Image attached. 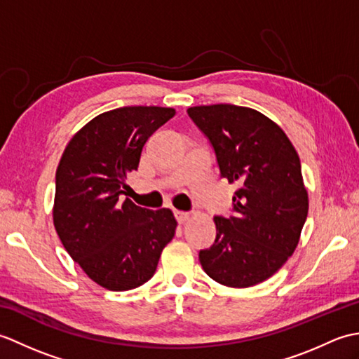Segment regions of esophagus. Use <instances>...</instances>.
<instances>
[{"label": "esophagus", "instance_id": "34e87169", "mask_svg": "<svg viewBox=\"0 0 359 359\" xmlns=\"http://www.w3.org/2000/svg\"><path fill=\"white\" fill-rule=\"evenodd\" d=\"M174 215H175V219L179 220V224H185L189 219V212H185V211H175Z\"/></svg>", "mask_w": 359, "mask_h": 359}]
</instances>
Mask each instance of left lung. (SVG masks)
I'll list each match as a JSON object with an SVG mask.
<instances>
[{"instance_id":"1","label":"left lung","mask_w":359,"mask_h":359,"mask_svg":"<svg viewBox=\"0 0 359 359\" xmlns=\"http://www.w3.org/2000/svg\"><path fill=\"white\" fill-rule=\"evenodd\" d=\"M187 112L215 149L220 177L239 187L233 215L215 216L216 241L201 250L202 269L226 287L256 285L293 255L306 224L299 156L285 133L255 109L210 104Z\"/></svg>"}]
</instances>
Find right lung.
I'll return each instance as SVG.
<instances>
[{"label": "right lung", "mask_w": 359, "mask_h": 359, "mask_svg": "<svg viewBox=\"0 0 359 359\" xmlns=\"http://www.w3.org/2000/svg\"><path fill=\"white\" fill-rule=\"evenodd\" d=\"M172 108L125 106L100 114L67 143L55 175L53 225L88 276L112 292L143 285L177 222L171 210L152 211L123 199L152 133Z\"/></svg>", "instance_id": "right-lung-1"}]
</instances>
